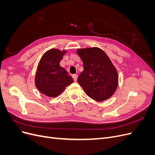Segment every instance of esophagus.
I'll return each instance as SVG.
<instances>
[{
	"mask_svg": "<svg viewBox=\"0 0 155 155\" xmlns=\"http://www.w3.org/2000/svg\"><path fill=\"white\" fill-rule=\"evenodd\" d=\"M73 78L74 79V81H76L77 79H78V75L77 74H73Z\"/></svg>",
	"mask_w": 155,
	"mask_h": 155,
	"instance_id": "1",
	"label": "esophagus"
}]
</instances>
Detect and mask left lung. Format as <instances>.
I'll return each instance as SVG.
<instances>
[{
    "label": "left lung",
    "instance_id": "left-lung-1",
    "mask_svg": "<svg viewBox=\"0 0 155 155\" xmlns=\"http://www.w3.org/2000/svg\"><path fill=\"white\" fill-rule=\"evenodd\" d=\"M77 53L84 68L78 82L86 94L97 101L109 98L118 84V72L109 58L98 48L78 49Z\"/></svg>",
    "mask_w": 155,
    "mask_h": 155
}]
</instances>
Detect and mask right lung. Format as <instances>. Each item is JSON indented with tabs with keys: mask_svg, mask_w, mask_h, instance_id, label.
<instances>
[{
	"mask_svg": "<svg viewBox=\"0 0 155 155\" xmlns=\"http://www.w3.org/2000/svg\"><path fill=\"white\" fill-rule=\"evenodd\" d=\"M65 53L64 50L51 49L46 51L40 61L35 76V85L46 96H58L74 82L67 70L60 65Z\"/></svg>",
	"mask_w": 155,
	"mask_h": 155,
	"instance_id": "right-lung-1",
	"label": "right lung"
}]
</instances>
